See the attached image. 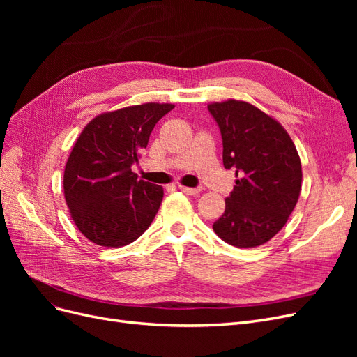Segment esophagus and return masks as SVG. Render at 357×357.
Here are the masks:
<instances>
[{
  "instance_id": "obj_1",
  "label": "esophagus",
  "mask_w": 357,
  "mask_h": 357,
  "mask_svg": "<svg viewBox=\"0 0 357 357\" xmlns=\"http://www.w3.org/2000/svg\"><path fill=\"white\" fill-rule=\"evenodd\" d=\"M178 189L186 193V195H190V197H198L199 192H201V188H186V186H178Z\"/></svg>"
}]
</instances>
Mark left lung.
I'll return each instance as SVG.
<instances>
[{"label": "left lung", "mask_w": 357, "mask_h": 357, "mask_svg": "<svg viewBox=\"0 0 357 357\" xmlns=\"http://www.w3.org/2000/svg\"><path fill=\"white\" fill-rule=\"evenodd\" d=\"M208 112L220 129L223 167L238 177L213 229L231 245H261L283 228L298 202L296 147L282 125L252 104L229 100L210 104Z\"/></svg>", "instance_id": "8db88e82"}]
</instances>
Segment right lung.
<instances>
[{"label":"right lung","instance_id":"1","mask_svg":"<svg viewBox=\"0 0 357 357\" xmlns=\"http://www.w3.org/2000/svg\"><path fill=\"white\" fill-rule=\"evenodd\" d=\"M172 104H142L96 116L75 142L63 193L79 231L102 247L135 241L153 222L164 189L137 180L132 165Z\"/></svg>","mask_w":357,"mask_h":357}]
</instances>
